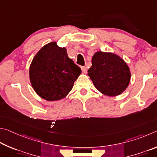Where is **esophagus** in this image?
Segmentation results:
<instances>
[{
  "label": "esophagus",
  "instance_id": "obj_1",
  "mask_svg": "<svg viewBox=\"0 0 157 157\" xmlns=\"http://www.w3.org/2000/svg\"><path fill=\"white\" fill-rule=\"evenodd\" d=\"M81 70H82V71H83L84 74H86L87 73V69L86 67H81Z\"/></svg>",
  "mask_w": 157,
  "mask_h": 157
}]
</instances>
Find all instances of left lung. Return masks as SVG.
<instances>
[{
	"instance_id": "left-lung-1",
	"label": "left lung",
	"mask_w": 157,
	"mask_h": 157,
	"mask_svg": "<svg viewBox=\"0 0 157 157\" xmlns=\"http://www.w3.org/2000/svg\"><path fill=\"white\" fill-rule=\"evenodd\" d=\"M87 75L101 93L117 97L128 87L131 71L127 63L119 55L98 51L93 55Z\"/></svg>"
}]
</instances>
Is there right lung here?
<instances>
[{"label": "right lung", "instance_id": "obj_1", "mask_svg": "<svg viewBox=\"0 0 157 157\" xmlns=\"http://www.w3.org/2000/svg\"><path fill=\"white\" fill-rule=\"evenodd\" d=\"M81 74V68L68 57L67 49L60 48L55 41L41 48L29 70L33 89L40 98L48 101L67 97Z\"/></svg>", "mask_w": 157, "mask_h": 157}]
</instances>
